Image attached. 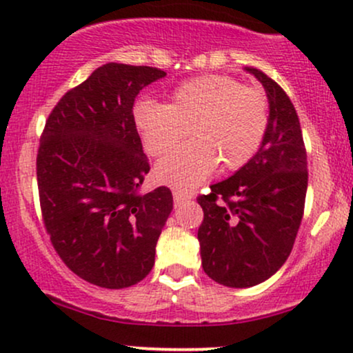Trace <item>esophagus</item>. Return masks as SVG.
Wrapping results in <instances>:
<instances>
[{
  "instance_id": "obj_1",
  "label": "esophagus",
  "mask_w": 353,
  "mask_h": 353,
  "mask_svg": "<svg viewBox=\"0 0 353 353\" xmlns=\"http://www.w3.org/2000/svg\"><path fill=\"white\" fill-rule=\"evenodd\" d=\"M191 196L188 193H183V191H180V190H175L173 191V199H175V204H180V203H183V201H186V199H190Z\"/></svg>"
}]
</instances>
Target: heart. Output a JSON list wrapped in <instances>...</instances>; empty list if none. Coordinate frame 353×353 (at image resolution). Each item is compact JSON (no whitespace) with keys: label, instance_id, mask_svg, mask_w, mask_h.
<instances>
[{"label":"heart","instance_id":"heart-1","mask_svg":"<svg viewBox=\"0 0 353 353\" xmlns=\"http://www.w3.org/2000/svg\"><path fill=\"white\" fill-rule=\"evenodd\" d=\"M134 125L150 155L168 154L157 176L176 188H191L214 172L239 170L254 159L268 129V99L256 86L228 75H203L175 86L170 104L142 99L134 106Z\"/></svg>","mask_w":353,"mask_h":353}]
</instances>
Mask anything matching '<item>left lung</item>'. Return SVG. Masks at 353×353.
Instances as JSON below:
<instances>
[{"instance_id": "1", "label": "left lung", "mask_w": 353, "mask_h": 353, "mask_svg": "<svg viewBox=\"0 0 353 353\" xmlns=\"http://www.w3.org/2000/svg\"><path fill=\"white\" fill-rule=\"evenodd\" d=\"M270 103L268 129L249 163L198 196L203 270L216 283L249 288L268 280L293 249L307 190L301 124L288 94L262 70L247 67Z\"/></svg>"}]
</instances>
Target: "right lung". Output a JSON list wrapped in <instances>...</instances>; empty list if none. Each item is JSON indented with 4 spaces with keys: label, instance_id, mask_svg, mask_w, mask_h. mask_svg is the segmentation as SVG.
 <instances>
[{
    "label": "right lung",
    "instance_id": "right-lung-1",
    "mask_svg": "<svg viewBox=\"0 0 353 353\" xmlns=\"http://www.w3.org/2000/svg\"><path fill=\"white\" fill-rule=\"evenodd\" d=\"M165 75L143 65H103L60 98L42 130L43 225L62 262L101 288H128L149 275L173 210L167 186L139 191L150 165L132 116L141 90Z\"/></svg>",
    "mask_w": 353,
    "mask_h": 353
}]
</instances>
